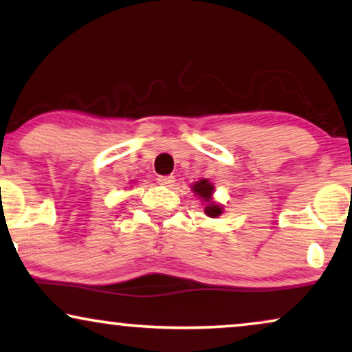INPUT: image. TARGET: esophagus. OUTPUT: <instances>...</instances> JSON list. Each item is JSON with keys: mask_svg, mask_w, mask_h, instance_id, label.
<instances>
[{"mask_svg": "<svg viewBox=\"0 0 352 352\" xmlns=\"http://www.w3.org/2000/svg\"><path fill=\"white\" fill-rule=\"evenodd\" d=\"M157 181H158V184L170 187V186H173V182H175V176H158Z\"/></svg>", "mask_w": 352, "mask_h": 352, "instance_id": "obj_1", "label": "esophagus"}]
</instances>
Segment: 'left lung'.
<instances>
[{
  "label": "left lung",
  "instance_id": "left-lung-1",
  "mask_svg": "<svg viewBox=\"0 0 352 352\" xmlns=\"http://www.w3.org/2000/svg\"><path fill=\"white\" fill-rule=\"evenodd\" d=\"M194 192L199 197H201V200L206 201V208H205V213L211 216V218H216V216H219L223 213V210H221L219 205H216L211 201V194H213V186H211V182H208L206 179H201L194 184Z\"/></svg>",
  "mask_w": 352,
  "mask_h": 352
}]
</instances>
